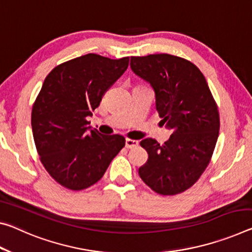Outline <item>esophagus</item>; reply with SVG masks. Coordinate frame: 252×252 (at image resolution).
Wrapping results in <instances>:
<instances>
[{
    "label": "esophagus",
    "mask_w": 252,
    "mask_h": 252,
    "mask_svg": "<svg viewBox=\"0 0 252 252\" xmlns=\"http://www.w3.org/2000/svg\"><path fill=\"white\" fill-rule=\"evenodd\" d=\"M138 146L137 140H132V139H126V147L127 149H132V148Z\"/></svg>",
    "instance_id": "esophagus-1"
}]
</instances>
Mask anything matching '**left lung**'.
<instances>
[{
	"label": "left lung",
	"mask_w": 252,
	"mask_h": 252,
	"mask_svg": "<svg viewBox=\"0 0 252 252\" xmlns=\"http://www.w3.org/2000/svg\"><path fill=\"white\" fill-rule=\"evenodd\" d=\"M131 69L153 86L161 123L173 131L169 140L147 138L140 146L148 160L139 168L146 185L160 195L189 189L212 158L220 130L217 102L202 71L177 56L131 57Z\"/></svg>",
	"instance_id": "left-lung-1"
}]
</instances>
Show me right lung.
<instances>
[{
  "label": "right lung",
  "instance_id": "1",
  "mask_svg": "<svg viewBox=\"0 0 252 252\" xmlns=\"http://www.w3.org/2000/svg\"><path fill=\"white\" fill-rule=\"evenodd\" d=\"M127 66L129 57L87 54L47 75L33 103L31 126L40 161L66 189L82 190L97 183L126 146L122 135L92 130L86 118Z\"/></svg>",
  "mask_w": 252,
  "mask_h": 252
}]
</instances>
